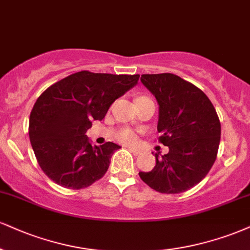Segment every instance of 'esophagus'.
I'll list each match as a JSON object with an SVG mask.
<instances>
[{
	"instance_id": "1",
	"label": "esophagus",
	"mask_w": 250,
	"mask_h": 250,
	"mask_svg": "<svg viewBox=\"0 0 250 250\" xmlns=\"http://www.w3.org/2000/svg\"><path fill=\"white\" fill-rule=\"evenodd\" d=\"M129 150H130V152H133V154H134L135 156L141 155V150H140V149H136V148H129Z\"/></svg>"
}]
</instances>
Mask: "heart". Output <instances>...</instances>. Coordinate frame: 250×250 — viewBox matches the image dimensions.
Wrapping results in <instances>:
<instances>
[{
    "label": "heart",
    "mask_w": 250,
    "mask_h": 250,
    "mask_svg": "<svg viewBox=\"0 0 250 250\" xmlns=\"http://www.w3.org/2000/svg\"><path fill=\"white\" fill-rule=\"evenodd\" d=\"M117 137L123 143H133L136 140V135L130 129H122V130H120L119 134H117Z\"/></svg>",
    "instance_id": "b5f03b06"
}]
</instances>
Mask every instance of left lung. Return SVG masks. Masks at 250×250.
<instances>
[{"instance_id":"obj_1","label":"left lung","mask_w":250,"mask_h":250,"mask_svg":"<svg viewBox=\"0 0 250 250\" xmlns=\"http://www.w3.org/2000/svg\"><path fill=\"white\" fill-rule=\"evenodd\" d=\"M141 81L158 102L159 142L169 152L155 154L154 169L138 174L155 191L182 193L214 164L221 135L218 114L205 93L176 74H142Z\"/></svg>"}]
</instances>
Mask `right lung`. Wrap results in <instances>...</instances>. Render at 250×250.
Masks as SVG:
<instances>
[{"mask_svg": "<svg viewBox=\"0 0 250 250\" xmlns=\"http://www.w3.org/2000/svg\"><path fill=\"white\" fill-rule=\"evenodd\" d=\"M138 78L81 71L42 93L30 114L29 136L39 167L51 180L80 190L104 176L112 155L121 146L113 142L92 146L86 131Z\"/></svg>", "mask_w": 250, "mask_h": 250, "instance_id": "right-lung-1", "label": "right lung"}]
</instances>
